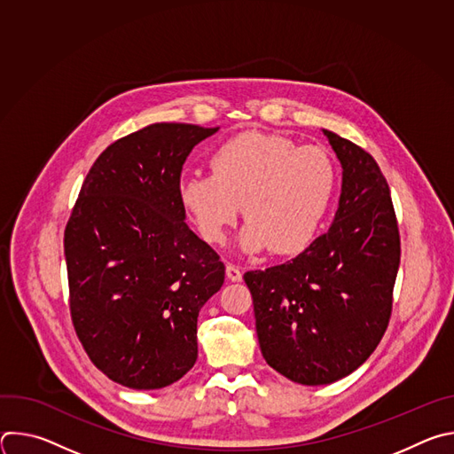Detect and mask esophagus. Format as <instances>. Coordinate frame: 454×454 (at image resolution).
I'll return each instance as SVG.
<instances>
[{
    "instance_id": "34e87169",
    "label": "esophagus",
    "mask_w": 454,
    "mask_h": 454,
    "mask_svg": "<svg viewBox=\"0 0 454 454\" xmlns=\"http://www.w3.org/2000/svg\"><path fill=\"white\" fill-rule=\"evenodd\" d=\"M226 277H228V280H231V282H240V280H242V271H240V268L235 266V264H226Z\"/></svg>"
}]
</instances>
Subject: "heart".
Wrapping results in <instances>:
<instances>
[{
	"mask_svg": "<svg viewBox=\"0 0 454 454\" xmlns=\"http://www.w3.org/2000/svg\"><path fill=\"white\" fill-rule=\"evenodd\" d=\"M210 168L212 174H184L177 198L208 244L224 242L242 207L244 253L303 251L325 219L338 183L336 165L323 149L256 131L221 144Z\"/></svg>",
	"mask_w": 454,
	"mask_h": 454,
	"instance_id": "obj_1",
	"label": "heart"
}]
</instances>
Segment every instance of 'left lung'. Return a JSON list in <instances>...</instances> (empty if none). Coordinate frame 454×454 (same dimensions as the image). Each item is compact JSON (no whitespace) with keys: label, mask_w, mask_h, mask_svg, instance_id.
<instances>
[{"label":"left lung","mask_w":454,"mask_h":454,"mask_svg":"<svg viewBox=\"0 0 454 454\" xmlns=\"http://www.w3.org/2000/svg\"><path fill=\"white\" fill-rule=\"evenodd\" d=\"M341 163L334 221L293 261L247 271L258 345L293 382L321 386L357 370L392 314L401 240L390 188L375 160L321 129Z\"/></svg>","instance_id":"obj_1"}]
</instances>
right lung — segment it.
Here are the masks:
<instances>
[{
    "instance_id": "add662e5",
    "label": "right lung",
    "mask_w": 454,
    "mask_h": 454,
    "mask_svg": "<svg viewBox=\"0 0 454 454\" xmlns=\"http://www.w3.org/2000/svg\"><path fill=\"white\" fill-rule=\"evenodd\" d=\"M217 131L163 121L116 140L64 231L77 336L102 373L133 390L165 387L196 364L200 310L224 284L177 198L186 156Z\"/></svg>"
}]
</instances>
